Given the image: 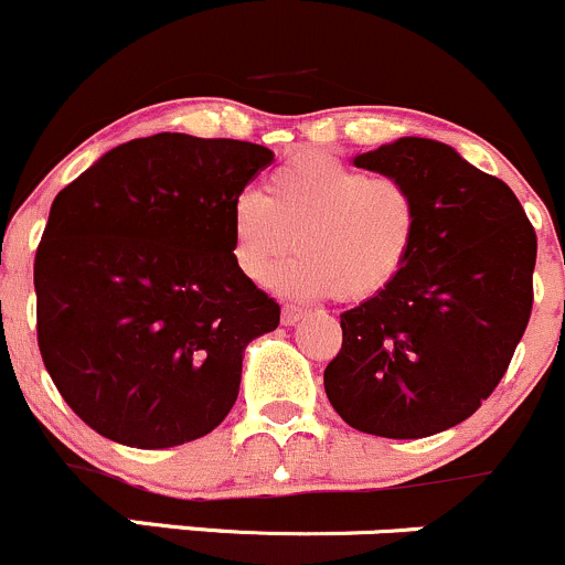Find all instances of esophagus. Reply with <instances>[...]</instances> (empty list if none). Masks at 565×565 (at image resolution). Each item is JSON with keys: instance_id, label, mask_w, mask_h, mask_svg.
Returning a JSON list of instances; mask_svg holds the SVG:
<instances>
[{"instance_id": "1", "label": "esophagus", "mask_w": 565, "mask_h": 565, "mask_svg": "<svg viewBox=\"0 0 565 565\" xmlns=\"http://www.w3.org/2000/svg\"><path fill=\"white\" fill-rule=\"evenodd\" d=\"M305 316H307L305 307H296V305H285V307H282V323H285V326L299 323Z\"/></svg>"}]
</instances>
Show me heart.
<instances>
[{"mask_svg": "<svg viewBox=\"0 0 565 565\" xmlns=\"http://www.w3.org/2000/svg\"><path fill=\"white\" fill-rule=\"evenodd\" d=\"M228 228L234 264L249 282L269 280L296 244L301 255L275 277L282 290L364 301L405 269L422 206L405 179L305 152L266 177L264 195H236Z\"/></svg>", "mask_w": 565, "mask_h": 565, "instance_id": "obj_1", "label": "heart"}]
</instances>
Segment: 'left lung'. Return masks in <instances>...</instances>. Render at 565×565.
Masks as SVG:
<instances>
[{
  "label": "left lung",
  "instance_id": "8db88e82",
  "mask_svg": "<svg viewBox=\"0 0 565 565\" xmlns=\"http://www.w3.org/2000/svg\"><path fill=\"white\" fill-rule=\"evenodd\" d=\"M356 168L416 190L422 231L397 280L342 312L323 372L342 422L381 438H427L495 392L533 310L536 231L498 177L429 138L359 154Z\"/></svg>",
  "mask_w": 565,
  "mask_h": 565
}]
</instances>
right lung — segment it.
Returning a JSON list of instances; mask_svg holds the SVG:
<instances>
[{"mask_svg":"<svg viewBox=\"0 0 565 565\" xmlns=\"http://www.w3.org/2000/svg\"><path fill=\"white\" fill-rule=\"evenodd\" d=\"M266 147L157 132L103 154L51 203L34 255L38 345L103 438L168 449L234 408L249 340L280 305L236 269L228 212Z\"/></svg>","mask_w":565,"mask_h":565,"instance_id":"1","label":"right lung"}]
</instances>
